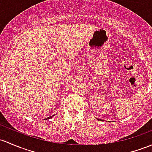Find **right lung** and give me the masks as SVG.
<instances>
[{"label":"right lung","instance_id":"add662e5","mask_svg":"<svg viewBox=\"0 0 152 152\" xmlns=\"http://www.w3.org/2000/svg\"><path fill=\"white\" fill-rule=\"evenodd\" d=\"M53 116H50V117H47V118H46V119H45V120H48V119H50V118H51L52 117H53Z\"/></svg>","mask_w":152,"mask_h":152}]
</instances>
